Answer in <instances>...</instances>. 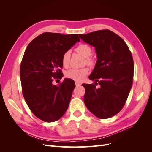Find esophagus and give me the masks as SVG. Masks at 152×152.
<instances>
[{"instance_id":"esophagus-1","label":"esophagus","mask_w":152,"mask_h":152,"mask_svg":"<svg viewBox=\"0 0 152 152\" xmlns=\"http://www.w3.org/2000/svg\"><path fill=\"white\" fill-rule=\"evenodd\" d=\"M75 85H76V86H79L81 85V83H80V82H79L76 81L75 82Z\"/></svg>"}]
</instances>
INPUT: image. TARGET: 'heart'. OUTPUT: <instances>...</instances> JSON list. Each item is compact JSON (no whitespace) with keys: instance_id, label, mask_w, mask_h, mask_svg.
Listing matches in <instances>:
<instances>
[{"instance_id":"1","label":"heart","mask_w":152,"mask_h":152,"mask_svg":"<svg viewBox=\"0 0 152 152\" xmlns=\"http://www.w3.org/2000/svg\"><path fill=\"white\" fill-rule=\"evenodd\" d=\"M76 51L80 53L86 58V62L90 66L94 65V59L91 58L90 56L92 54V49L89 45L86 44H80L79 46L76 48ZM70 52L68 50L64 53L62 58L61 62L63 66H67L70 61ZM89 73V69L87 68H72L67 70L65 72V77L68 79H70L76 81H81L84 79V77Z\"/></svg>"}]
</instances>
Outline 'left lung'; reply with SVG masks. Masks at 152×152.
<instances>
[{"label":"left lung","mask_w":152,"mask_h":152,"mask_svg":"<svg viewBox=\"0 0 152 152\" xmlns=\"http://www.w3.org/2000/svg\"><path fill=\"white\" fill-rule=\"evenodd\" d=\"M84 42L95 48L98 60L89 77L95 84H82L84 103L99 118L115 115L125 104L132 85L134 61L124 40L114 32L102 30L79 35Z\"/></svg>","instance_id":"1"}]
</instances>
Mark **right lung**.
<instances>
[{
    "mask_svg": "<svg viewBox=\"0 0 152 152\" xmlns=\"http://www.w3.org/2000/svg\"><path fill=\"white\" fill-rule=\"evenodd\" d=\"M79 41L77 34L45 32L25 50L20 72L22 93L30 110L40 120L56 121L68 108L74 81L65 79L57 86L53 82L63 77V53Z\"/></svg>",
    "mask_w": 152,
    "mask_h": 152,
    "instance_id": "add662e5",
    "label": "right lung"
}]
</instances>
